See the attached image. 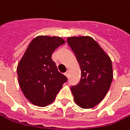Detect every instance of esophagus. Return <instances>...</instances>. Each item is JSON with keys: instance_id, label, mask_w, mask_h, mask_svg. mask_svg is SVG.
<instances>
[{"instance_id": "1", "label": "esophagus", "mask_w": 130, "mask_h": 130, "mask_svg": "<svg viewBox=\"0 0 130 130\" xmlns=\"http://www.w3.org/2000/svg\"><path fill=\"white\" fill-rule=\"evenodd\" d=\"M65 75L67 77H69V71H67V72L65 73Z\"/></svg>"}]
</instances>
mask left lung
I'll return each mask as SVG.
<instances>
[{
  "label": "left lung",
  "mask_w": 130,
  "mask_h": 130,
  "mask_svg": "<svg viewBox=\"0 0 130 130\" xmlns=\"http://www.w3.org/2000/svg\"><path fill=\"white\" fill-rule=\"evenodd\" d=\"M67 40L82 71L79 84L71 88L74 101L83 109L93 108L109 89L113 75L111 60L91 37H71Z\"/></svg>",
  "instance_id": "1"
}]
</instances>
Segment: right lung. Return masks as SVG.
<instances>
[{"mask_svg":"<svg viewBox=\"0 0 130 130\" xmlns=\"http://www.w3.org/2000/svg\"><path fill=\"white\" fill-rule=\"evenodd\" d=\"M65 43L59 37L39 35L29 43L17 65L20 87L33 105L45 107L55 100L67 82L51 59L53 52Z\"/></svg>","mask_w":130,"mask_h":130,"instance_id":"right-lung-1","label":"right lung"}]
</instances>
